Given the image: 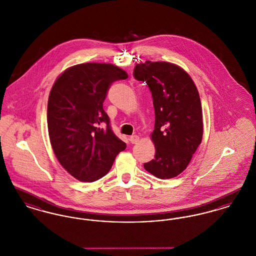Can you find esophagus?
Masks as SVG:
<instances>
[{
	"label": "esophagus",
	"instance_id": "1",
	"mask_svg": "<svg viewBox=\"0 0 256 256\" xmlns=\"http://www.w3.org/2000/svg\"><path fill=\"white\" fill-rule=\"evenodd\" d=\"M130 141L132 144H137L139 142V136L138 135H132L130 138Z\"/></svg>",
	"mask_w": 256,
	"mask_h": 256
}]
</instances>
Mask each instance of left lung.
Wrapping results in <instances>:
<instances>
[{
    "mask_svg": "<svg viewBox=\"0 0 256 256\" xmlns=\"http://www.w3.org/2000/svg\"><path fill=\"white\" fill-rule=\"evenodd\" d=\"M134 76L148 86L156 114L152 134L156 156L144 168L161 180L176 178L187 168L202 139L198 89L182 68L170 62L136 64Z\"/></svg>",
    "mask_w": 256,
    "mask_h": 256,
    "instance_id": "8db88e82",
    "label": "left lung"
}]
</instances>
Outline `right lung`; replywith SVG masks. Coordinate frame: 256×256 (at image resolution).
Instances as JSON below:
<instances>
[{
  "mask_svg": "<svg viewBox=\"0 0 256 256\" xmlns=\"http://www.w3.org/2000/svg\"><path fill=\"white\" fill-rule=\"evenodd\" d=\"M128 74L110 63H82L68 68L50 92V141L61 166L74 178L93 182L110 172L126 143L111 130L102 108L112 82Z\"/></svg>",
  "mask_w": 256,
  "mask_h": 256,
  "instance_id": "add662e5",
  "label": "right lung"
}]
</instances>
